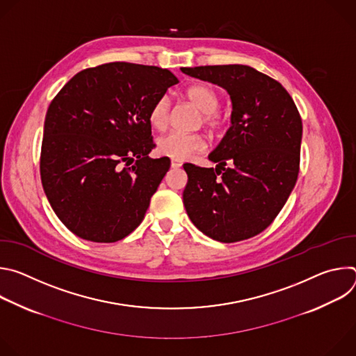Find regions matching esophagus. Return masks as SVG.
Wrapping results in <instances>:
<instances>
[{
    "label": "esophagus",
    "instance_id": "34e87169",
    "mask_svg": "<svg viewBox=\"0 0 356 356\" xmlns=\"http://www.w3.org/2000/svg\"><path fill=\"white\" fill-rule=\"evenodd\" d=\"M181 165H183L181 161H179V159H172V168H173V169H177V168H180Z\"/></svg>",
    "mask_w": 356,
    "mask_h": 356
}]
</instances>
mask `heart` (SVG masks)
Listing matches in <instances>:
<instances>
[{"label":"heart","mask_w":356,"mask_h":356,"mask_svg":"<svg viewBox=\"0 0 356 356\" xmlns=\"http://www.w3.org/2000/svg\"><path fill=\"white\" fill-rule=\"evenodd\" d=\"M186 97L190 103L200 110L202 124L211 129H217L221 125V117L217 113L221 98L218 92L207 84H194L186 90ZM170 114V101L166 95L159 97L149 110V122L158 131L168 127ZM204 149V139L198 134L169 132L158 139V150L162 155L172 159H187L195 152Z\"/></svg>","instance_id":"heart-1"}]
</instances>
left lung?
<instances>
[{"instance_id": "1", "label": "left lung", "mask_w": 356, "mask_h": 356, "mask_svg": "<svg viewBox=\"0 0 356 356\" xmlns=\"http://www.w3.org/2000/svg\"><path fill=\"white\" fill-rule=\"evenodd\" d=\"M184 74L227 90L231 127L209 159L184 163L183 202L191 222L220 242H238L268 228L298 176L302 124L293 98L272 77L243 65L181 67Z\"/></svg>"}]
</instances>
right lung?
Returning a JSON list of instances; mask_svg holds the SVG:
<instances>
[{"instance_id":"1","label":"right lung","mask_w":356,"mask_h":356,"mask_svg":"<svg viewBox=\"0 0 356 356\" xmlns=\"http://www.w3.org/2000/svg\"><path fill=\"white\" fill-rule=\"evenodd\" d=\"M168 69L114 62L70 79L50 103L40 179L59 220L74 235L117 242L143 220L170 168L150 159L149 110L177 84Z\"/></svg>"}]
</instances>
